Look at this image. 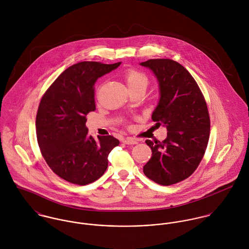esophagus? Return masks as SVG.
<instances>
[{"instance_id": "1", "label": "esophagus", "mask_w": 249, "mask_h": 249, "mask_svg": "<svg viewBox=\"0 0 249 249\" xmlns=\"http://www.w3.org/2000/svg\"><path fill=\"white\" fill-rule=\"evenodd\" d=\"M123 142H124V143H126V144H136V143H138L137 140H135V139H133V138H131V137H127V138L124 139Z\"/></svg>"}]
</instances>
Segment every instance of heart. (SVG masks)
I'll use <instances>...</instances> for the list:
<instances>
[{"label": "heart", "instance_id": "b5f03b06", "mask_svg": "<svg viewBox=\"0 0 249 249\" xmlns=\"http://www.w3.org/2000/svg\"><path fill=\"white\" fill-rule=\"evenodd\" d=\"M124 79L129 90L136 88H145L148 83L146 74L134 68H129L124 72Z\"/></svg>", "mask_w": 249, "mask_h": 249}]
</instances>
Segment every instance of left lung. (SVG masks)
I'll list each match as a JSON object with an SVG mask.
<instances>
[{
    "label": "left lung",
    "instance_id": "left-lung-1",
    "mask_svg": "<svg viewBox=\"0 0 249 249\" xmlns=\"http://www.w3.org/2000/svg\"><path fill=\"white\" fill-rule=\"evenodd\" d=\"M156 75L160 101L151 119L167 127V138L146 140L152 155L143 174L170 186L191 177L202 160L210 136V116L204 96L192 74L177 61L149 59L141 63Z\"/></svg>",
    "mask_w": 249,
    "mask_h": 249
}]
</instances>
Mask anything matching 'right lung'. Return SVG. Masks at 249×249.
Masks as SVG:
<instances>
[{"mask_svg": "<svg viewBox=\"0 0 249 249\" xmlns=\"http://www.w3.org/2000/svg\"><path fill=\"white\" fill-rule=\"evenodd\" d=\"M121 62L82 61L63 71L43 95L36 115L40 151L51 170L76 185H87L107 171L108 154L120 141L88 135L86 116L96 110L95 82Z\"/></svg>", "mask_w": 249, "mask_h": 249, "instance_id": "right-lung-1", "label": "right lung"}]
</instances>
